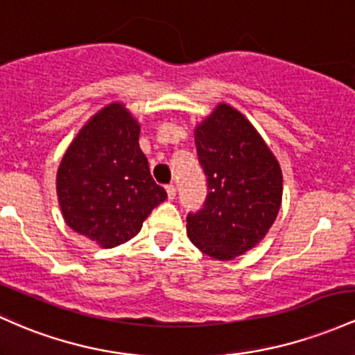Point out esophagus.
Instances as JSON below:
<instances>
[{"instance_id":"34e87169","label":"esophagus","mask_w":355,"mask_h":355,"mask_svg":"<svg viewBox=\"0 0 355 355\" xmlns=\"http://www.w3.org/2000/svg\"><path fill=\"white\" fill-rule=\"evenodd\" d=\"M166 193H168V198H170V200H173L175 196H177V187H175L173 184L166 185Z\"/></svg>"}]
</instances>
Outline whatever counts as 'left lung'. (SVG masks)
<instances>
[{
    "label": "left lung",
    "instance_id": "8db88e82",
    "mask_svg": "<svg viewBox=\"0 0 355 355\" xmlns=\"http://www.w3.org/2000/svg\"><path fill=\"white\" fill-rule=\"evenodd\" d=\"M193 135L207 198L204 209L187 216V234L204 254L231 261L258 246L276 220L282 168L246 116L225 103Z\"/></svg>",
    "mask_w": 355,
    "mask_h": 355
}]
</instances>
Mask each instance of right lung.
Segmentation results:
<instances>
[{
    "instance_id": "add662e5",
    "label": "right lung",
    "mask_w": 355,
    "mask_h": 355,
    "mask_svg": "<svg viewBox=\"0 0 355 355\" xmlns=\"http://www.w3.org/2000/svg\"><path fill=\"white\" fill-rule=\"evenodd\" d=\"M139 123L111 103L80 128L57 170V197L72 231L97 246H119L166 198L139 148Z\"/></svg>"
}]
</instances>
